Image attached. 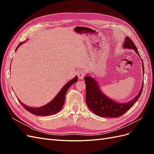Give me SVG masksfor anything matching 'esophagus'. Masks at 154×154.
<instances>
[{
    "instance_id": "1",
    "label": "esophagus",
    "mask_w": 154,
    "mask_h": 154,
    "mask_svg": "<svg viewBox=\"0 0 154 154\" xmlns=\"http://www.w3.org/2000/svg\"><path fill=\"white\" fill-rule=\"evenodd\" d=\"M85 75V71L84 70H82V69L80 70L78 72V77L79 79H81V80L84 78Z\"/></svg>"
}]
</instances>
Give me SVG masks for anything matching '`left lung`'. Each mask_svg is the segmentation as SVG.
<instances>
[{
	"label": "left lung",
	"mask_w": 154,
	"mask_h": 154,
	"mask_svg": "<svg viewBox=\"0 0 154 154\" xmlns=\"http://www.w3.org/2000/svg\"><path fill=\"white\" fill-rule=\"evenodd\" d=\"M123 47L125 48L134 49L140 57L136 45L128 36L126 37ZM142 66L144 71L143 62ZM84 79L86 85L87 105L92 112L101 117L118 118L127 112L138 100L141 94L143 88V83L140 92L132 100L127 103H120L106 97L100 91L98 84H97L94 79L90 76H85Z\"/></svg>",
	"instance_id": "1"
}]
</instances>
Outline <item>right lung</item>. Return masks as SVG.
Here are the masks:
<instances>
[{
  "label": "right lung",
  "instance_id": "obj_1",
  "mask_svg": "<svg viewBox=\"0 0 154 154\" xmlns=\"http://www.w3.org/2000/svg\"><path fill=\"white\" fill-rule=\"evenodd\" d=\"M22 43L23 42H20L19 44H18L17 48H16V50ZM77 82H78V77L76 76L74 79H72V80L69 82L67 84L62 88V89L60 91L58 94L54 97V99L53 101H51L48 105L42 107H39V108H32V107H29L28 106L24 105V103H22L20 101L19 102L26 110L29 112L35 114L36 116H45L55 114L57 112H58L60 110V109L62 108L65 102V97H66V92L68 91L70 86Z\"/></svg>",
  "mask_w": 154,
  "mask_h": 154
}]
</instances>
